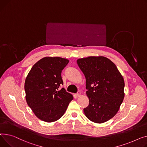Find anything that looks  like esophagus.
<instances>
[{
  "mask_svg": "<svg viewBox=\"0 0 147 147\" xmlns=\"http://www.w3.org/2000/svg\"><path fill=\"white\" fill-rule=\"evenodd\" d=\"M81 95V92H80V91H78V92L76 93L77 97H80Z\"/></svg>",
  "mask_w": 147,
  "mask_h": 147,
  "instance_id": "34e87169",
  "label": "esophagus"
}]
</instances>
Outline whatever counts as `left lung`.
Wrapping results in <instances>:
<instances>
[{
    "label": "left lung",
    "instance_id": "1",
    "mask_svg": "<svg viewBox=\"0 0 147 147\" xmlns=\"http://www.w3.org/2000/svg\"><path fill=\"white\" fill-rule=\"evenodd\" d=\"M85 75L89 105L84 114L91 122L102 123L113 117L123 102L125 82L115 64L104 56L78 59Z\"/></svg>",
    "mask_w": 147,
    "mask_h": 147
}]
</instances>
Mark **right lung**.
I'll list each match as a JSON object with an SVG mask.
<instances>
[{"label": "right lung", "instance_id": "right-lung-1", "mask_svg": "<svg viewBox=\"0 0 147 147\" xmlns=\"http://www.w3.org/2000/svg\"><path fill=\"white\" fill-rule=\"evenodd\" d=\"M69 60L60 57H45L36 63L26 77L25 99L33 113L42 121H56L66 111L73 96L65 88L62 71Z\"/></svg>", "mask_w": 147, "mask_h": 147}]
</instances>
